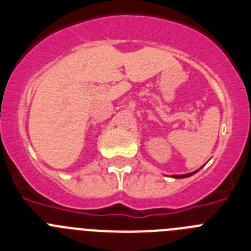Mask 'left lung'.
I'll return each instance as SVG.
<instances>
[{
    "mask_svg": "<svg viewBox=\"0 0 251 251\" xmlns=\"http://www.w3.org/2000/svg\"><path fill=\"white\" fill-rule=\"evenodd\" d=\"M194 174H196V172H191V174H186V175H175V178H185V177H190L192 176Z\"/></svg>",
    "mask_w": 251,
    "mask_h": 251,
    "instance_id": "left-lung-1",
    "label": "left lung"
}]
</instances>
